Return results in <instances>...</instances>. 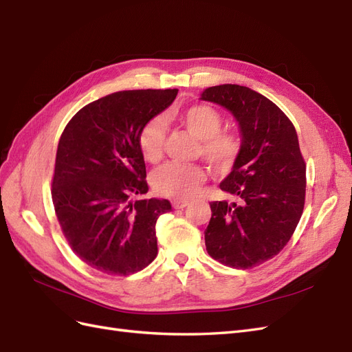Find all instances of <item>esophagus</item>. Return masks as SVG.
I'll list each match as a JSON object with an SVG mask.
<instances>
[{
	"label": "esophagus",
	"mask_w": 352,
	"mask_h": 352,
	"mask_svg": "<svg viewBox=\"0 0 352 352\" xmlns=\"http://www.w3.org/2000/svg\"><path fill=\"white\" fill-rule=\"evenodd\" d=\"M173 208L174 209H183V208H186L187 205H188V200H183V199H174L173 202Z\"/></svg>",
	"instance_id": "esophagus-1"
}]
</instances>
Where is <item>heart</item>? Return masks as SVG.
Masks as SVG:
<instances>
[{
    "label": "heart",
    "instance_id": "b5f03b06",
    "mask_svg": "<svg viewBox=\"0 0 352 352\" xmlns=\"http://www.w3.org/2000/svg\"><path fill=\"white\" fill-rule=\"evenodd\" d=\"M179 125L197 138L196 155L202 156L215 170L232 169L243 150V138L236 131L223 129L224 118L219 110L209 104L188 106L175 115ZM165 120L162 116L148 118L137 135L142 156L150 164H156L164 156ZM206 179V170L199 164L168 162L157 168L152 175L153 190L173 199L193 196Z\"/></svg>",
    "mask_w": 352,
    "mask_h": 352
}]
</instances>
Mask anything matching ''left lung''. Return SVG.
I'll list each match as a JSON object with an SVG mask.
<instances>
[{
	"label": "left lung",
	"mask_w": 352,
	"mask_h": 352,
	"mask_svg": "<svg viewBox=\"0 0 352 352\" xmlns=\"http://www.w3.org/2000/svg\"><path fill=\"white\" fill-rule=\"evenodd\" d=\"M202 100L224 106L239 120L243 150L219 184L237 202H210L208 254L246 270L274 258L292 237L305 205V160L296 129L278 106L248 87L206 88Z\"/></svg>",
	"instance_id": "8db88e82"
}]
</instances>
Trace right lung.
<instances>
[{
  "mask_svg": "<svg viewBox=\"0 0 352 352\" xmlns=\"http://www.w3.org/2000/svg\"><path fill=\"white\" fill-rule=\"evenodd\" d=\"M178 89H129L84 106L58 140L52 183L56 217L69 246L87 265L128 276L157 255L156 221L169 200L143 199L146 165L140 128L165 110Z\"/></svg>",
  "mask_w": 352,
  "mask_h": 352,
  "instance_id": "right-lung-1",
  "label": "right lung"
}]
</instances>
